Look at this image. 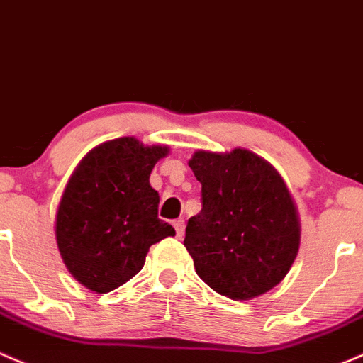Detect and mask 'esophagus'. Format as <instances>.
Masks as SVG:
<instances>
[{"label":"esophagus","mask_w":363,"mask_h":363,"mask_svg":"<svg viewBox=\"0 0 363 363\" xmlns=\"http://www.w3.org/2000/svg\"><path fill=\"white\" fill-rule=\"evenodd\" d=\"M174 228H175V233H177V238H181V236L184 235V220L175 219L174 220Z\"/></svg>","instance_id":"1"}]
</instances>
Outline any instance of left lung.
<instances>
[{
    "instance_id": "left-lung-1",
    "label": "left lung",
    "mask_w": 363,
    "mask_h": 363,
    "mask_svg": "<svg viewBox=\"0 0 363 363\" xmlns=\"http://www.w3.org/2000/svg\"><path fill=\"white\" fill-rule=\"evenodd\" d=\"M201 211L184 247L198 277L220 296L249 301L280 284L296 261L301 223L287 184L269 162L243 147L196 151Z\"/></svg>"
}]
</instances>
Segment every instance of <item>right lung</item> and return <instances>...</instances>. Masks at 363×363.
Here are the masks:
<instances>
[{
    "mask_svg": "<svg viewBox=\"0 0 363 363\" xmlns=\"http://www.w3.org/2000/svg\"><path fill=\"white\" fill-rule=\"evenodd\" d=\"M169 147L135 137L106 140L85 155L67 181L55 217L60 257L82 285L111 292L143 269L152 243L175 230L158 219L151 170Z\"/></svg>",
    "mask_w": 363,
    "mask_h": 363,
    "instance_id": "obj_1",
    "label": "right lung"
}]
</instances>
